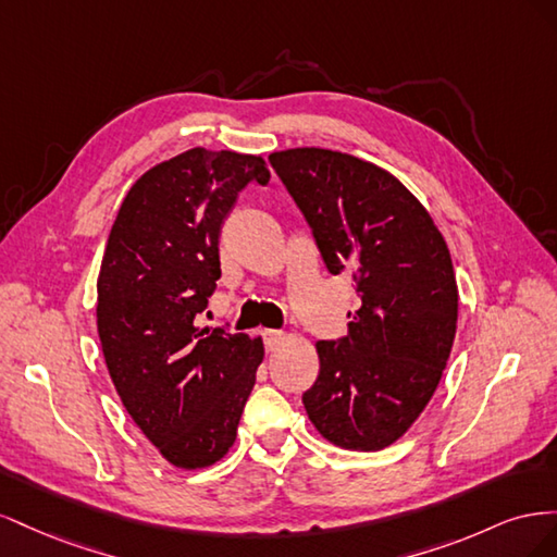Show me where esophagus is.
Returning <instances> with one entry per match:
<instances>
[{
	"mask_svg": "<svg viewBox=\"0 0 557 557\" xmlns=\"http://www.w3.org/2000/svg\"><path fill=\"white\" fill-rule=\"evenodd\" d=\"M262 336H264V346H267V350H276V348L285 342V334H283L281 330H264V332H262Z\"/></svg>",
	"mask_w": 557,
	"mask_h": 557,
	"instance_id": "esophagus-1",
	"label": "esophagus"
}]
</instances>
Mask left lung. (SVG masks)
Listing matches in <instances>:
<instances>
[{
  "mask_svg": "<svg viewBox=\"0 0 557 557\" xmlns=\"http://www.w3.org/2000/svg\"><path fill=\"white\" fill-rule=\"evenodd\" d=\"M313 232L330 274L352 267L360 309L348 334L318 342L320 374L301 395L315 430L381 450L423 413L446 369L458 283L425 207L381 166L327 148L269 156Z\"/></svg>",
  "mask_w": 557,
  "mask_h": 557,
  "instance_id": "8db88e82",
  "label": "left lung"
}]
</instances>
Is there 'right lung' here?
<instances>
[{"label":"right lung","mask_w":557,"mask_h":557,"mask_svg":"<svg viewBox=\"0 0 557 557\" xmlns=\"http://www.w3.org/2000/svg\"><path fill=\"white\" fill-rule=\"evenodd\" d=\"M258 156L190 148L125 195L97 278V332L111 381L166 462L199 469L237 440L262 339L197 327L221 278L218 239Z\"/></svg>","instance_id":"obj_1"}]
</instances>
